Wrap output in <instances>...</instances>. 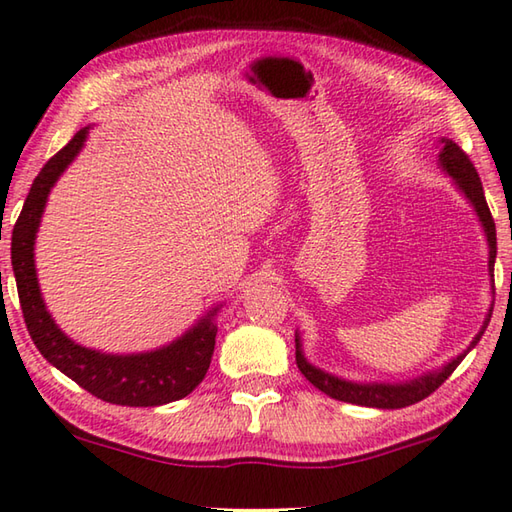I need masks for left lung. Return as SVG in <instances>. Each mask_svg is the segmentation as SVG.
Instances as JSON below:
<instances>
[{
  "label": "left lung",
  "instance_id": "1",
  "mask_svg": "<svg viewBox=\"0 0 512 512\" xmlns=\"http://www.w3.org/2000/svg\"><path fill=\"white\" fill-rule=\"evenodd\" d=\"M440 164H443V169L449 173V176L456 178L458 187L463 189V194L470 198L476 214H479V219L485 228V235H488V244H490V275H492L495 257H497V230H495V219H492L490 214V207L485 203L479 173H476V167L472 164V160L467 158V153L461 149V146L454 144L452 140H445V137H443V151H440ZM490 316H492V309L488 311V318H485L481 332L474 336L472 345L463 354H458V357L452 363H447L440 372H429V375L413 379L409 384H352V381L327 375V372L314 368L311 363H307L305 357H302L298 339H296V363L302 375H305L311 384L318 388V391L334 397V400L359 404V406H372V409H404V406H411L415 402L424 400V397H429L438 386L445 384V379L458 368V363L465 359V354L479 343L485 327L490 323Z\"/></svg>",
  "mask_w": 512,
  "mask_h": 512
}]
</instances>
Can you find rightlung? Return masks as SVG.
<instances>
[{
    "instance_id": "add662e5",
    "label": "right lung",
    "mask_w": 512,
    "mask_h": 512,
    "mask_svg": "<svg viewBox=\"0 0 512 512\" xmlns=\"http://www.w3.org/2000/svg\"><path fill=\"white\" fill-rule=\"evenodd\" d=\"M85 135H88V128H81L67 146L40 169L13 225L11 264L24 323H27L31 339L42 357L103 402L121 406H160L183 400L201 384L210 368L216 343V325L212 323L216 309L194 329H189L183 339L173 341L167 348L117 357V354H101L69 341L51 320L45 302L40 298L36 266H33V241H36L49 189L81 151Z\"/></svg>"
}]
</instances>
